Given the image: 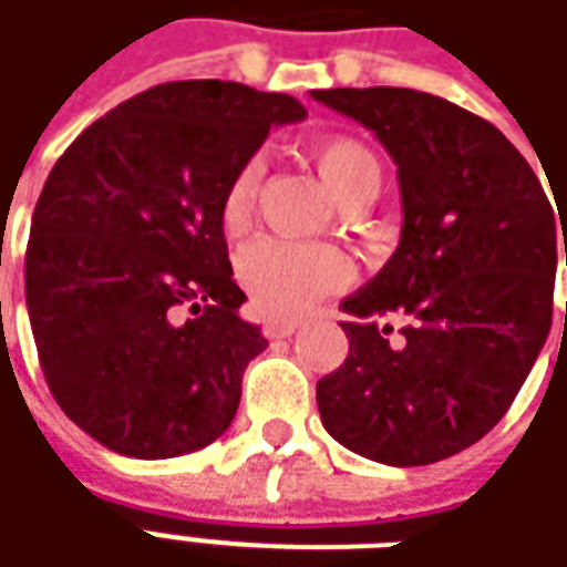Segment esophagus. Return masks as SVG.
Wrapping results in <instances>:
<instances>
[{
  "instance_id": "esophagus-1",
  "label": "esophagus",
  "mask_w": 567,
  "mask_h": 567,
  "mask_svg": "<svg viewBox=\"0 0 567 567\" xmlns=\"http://www.w3.org/2000/svg\"><path fill=\"white\" fill-rule=\"evenodd\" d=\"M299 327H302V320H268L265 323V336L268 339H290Z\"/></svg>"
}]
</instances>
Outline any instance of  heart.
Masks as SVG:
<instances>
[{"label": "heart", "instance_id": "b5f03b06", "mask_svg": "<svg viewBox=\"0 0 567 567\" xmlns=\"http://www.w3.org/2000/svg\"><path fill=\"white\" fill-rule=\"evenodd\" d=\"M308 158L315 162L329 195L344 207H363L379 195V158L354 136H320L308 146ZM259 174H262L259 158H247L228 176L216 207L219 228L228 238L240 235L250 223ZM238 277L244 290L250 292L252 305L265 315H302L320 296L344 287L351 268L344 256L327 244L262 238L240 252Z\"/></svg>", "mask_w": 567, "mask_h": 567}]
</instances>
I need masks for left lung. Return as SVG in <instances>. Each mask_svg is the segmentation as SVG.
I'll return each mask as SVG.
<instances>
[{
  "instance_id": "8db88e82",
  "label": "left lung",
  "mask_w": 567,
  "mask_h": 567,
  "mask_svg": "<svg viewBox=\"0 0 567 567\" xmlns=\"http://www.w3.org/2000/svg\"><path fill=\"white\" fill-rule=\"evenodd\" d=\"M311 97L379 136L403 195L400 247L341 302L354 320L341 323L344 363L317 381L320 421L391 467L457 455L507 415L547 341L565 213L495 124L449 100L409 87ZM391 313L406 320L400 342L378 327Z\"/></svg>"
}]
</instances>
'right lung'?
Listing matches in <instances>:
<instances>
[{"mask_svg": "<svg viewBox=\"0 0 567 567\" xmlns=\"http://www.w3.org/2000/svg\"><path fill=\"white\" fill-rule=\"evenodd\" d=\"M290 94L164 82L84 127L48 174L27 244V308L58 405L127 457H174L228 431L265 351L238 315L219 195Z\"/></svg>", "mask_w": 567, "mask_h": 567, "instance_id": "add662e5", "label": "right lung"}]
</instances>
